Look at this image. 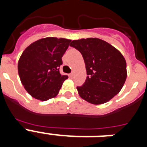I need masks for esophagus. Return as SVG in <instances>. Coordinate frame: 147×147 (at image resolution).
<instances>
[{
  "label": "esophagus",
  "instance_id": "1",
  "mask_svg": "<svg viewBox=\"0 0 147 147\" xmlns=\"http://www.w3.org/2000/svg\"><path fill=\"white\" fill-rule=\"evenodd\" d=\"M69 76L73 79V78L74 77V73H71V74H69Z\"/></svg>",
  "mask_w": 147,
  "mask_h": 147
}]
</instances>
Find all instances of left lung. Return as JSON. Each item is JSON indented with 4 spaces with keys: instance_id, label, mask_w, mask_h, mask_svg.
<instances>
[{
    "instance_id": "1",
    "label": "left lung",
    "mask_w": 147,
    "mask_h": 147,
    "mask_svg": "<svg viewBox=\"0 0 147 147\" xmlns=\"http://www.w3.org/2000/svg\"><path fill=\"white\" fill-rule=\"evenodd\" d=\"M70 45L81 53L86 67L85 82L76 88L80 97L96 105L112 99L127 79L124 56L112 45L96 37L73 40Z\"/></svg>"
}]
</instances>
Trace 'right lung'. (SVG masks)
Returning <instances> with one entry per match:
<instances>
[{
  "instance_id": "right-lung-1",
  "label": "right lung",
  "mask_w": 147,
  "mask_h": 147,
  "mask_svg": "<svg viewBox=\"0 0 147 147\" xmlns=\"http://www.w3.org/2000/svg\"><path fill=\"white\" fill-rule=\"evenodd\" d=\"M71 40L49 37L30 44L18 61V70L22 85L34 98L45 102L57 96L67 76L59 67Z\"/></svg>"
}]
</instances>
